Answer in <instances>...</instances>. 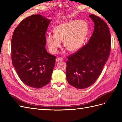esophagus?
<instances>
[{
  "label": "esophagus",
  "mask_w": 122,
  "mask_h": 122,
  "mask_svg": "<svg viewBox=\"0 0 122 122\" xmlns=\"http://www.w3.org/2000/svg\"><path fill=\"white\" fill-rule=\"evenodd\" d=\"M63 61V58H62L61 57H57L56 59V62H58V61Z\"/></svg>",
  "instance_id": "34e87169"
}]
</instances>
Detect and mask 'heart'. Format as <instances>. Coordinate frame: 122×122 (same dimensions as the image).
I'll use <instances>...</instances> for the list:
<instances>
[{"instance_id":"obj_1","label":"heart","mask_w":122,"mask_h":122,"mask_svg":"<svg viewBox=\"0 0 122 122\" xmlns=\"http://www.w3.org/2000/svg\"><path fill=\"white\" fill-rule=\"evenodd\" d=\"M88 31L86 22L72 20L61 23L56 27L55 33L49 32L46 35V42L52 53L58 52L62 41L64 46L70 51L75 52L82 47Z\"/></svg>"}]
</instances>
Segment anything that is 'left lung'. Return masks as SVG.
<instances>
[{"label":"left lung","mask_w":122,"mask_h":122,"mask_svg":"<svg viewBox=\"0 0 122 122\" xmlns=\"http://www.w3.org/2000/svg\"><path fill=\"white\" fill-rule=\"evenodd\" d=\"M94 30L88 43L68 58L66 77L78 89L91 86L98 78L109 56L111 38L107 25L100 18L90 15Z\"/></svg>","instance_id":"8db88e82"}]
</instances>
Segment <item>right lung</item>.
<instances>
[{"label":"right lung","instance_id":"obj_1","mask_svg":"<svg viewBox=\"0 0 122 122\" xmlns=\"http://www.w3.org/2000/svg\"><path fill=\"white\" fill-rule=\"evenodd\" d=\"M51 20L34 15L22 21L11 41L12 64L27 86L41 88L50 82L56 57L47 52L45 34Z\"/></svg>","mask_w":122,"mask_h":122}]
</instances>
